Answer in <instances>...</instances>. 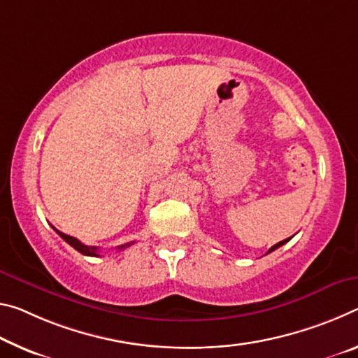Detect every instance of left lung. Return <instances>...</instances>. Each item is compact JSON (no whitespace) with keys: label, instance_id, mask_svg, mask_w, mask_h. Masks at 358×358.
Instances as JSON below:
<instances>
[{"label":"left lung","instance_id":"1","mask_svg":"<svg viewBox=\"0 0 358 358\" xmlns=\"http://www.w3.org/2000/svg\"><path fill=\"white\" fill-rule=\"evenodd\" d=\"M290 239H292V237H290ZM290 239H285V241H282V242H279V243H275V245H272L271 248H269V252L268 253H271V252H274L275 250V248H279V247H282L283 245V243H287L288 241H290Z\"/></svg>","mask_w":358,"mask_h":358}]
</instances>
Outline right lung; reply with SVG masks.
Instances as JSON below:
<instances>
[{"instance_id":"1","label":"right lung","mask_w":358,"mask_h":358,"mask_svg":"<svg viewBox=\"0 0 358 358\" xmlns=\"http://www.w3.org/2000/svg\"><path fill=\"white\" fill-rule=\"evenodd\" d=\"M55 229V228H54ZM55 232L57 234H59L62 239H64L66 243H70V245L75 248V250H78L79 253H83V255H86V257H100V253H99V247H90V245H84L83 242H79L76 237H71V236H66V234H64V232H60V231H57L55 229ZM134 242H129V243H124V245H119V247H116L119 252L121 250H124V248H127V247H130L132 245Z\"/></svg>"}]
</instances>
